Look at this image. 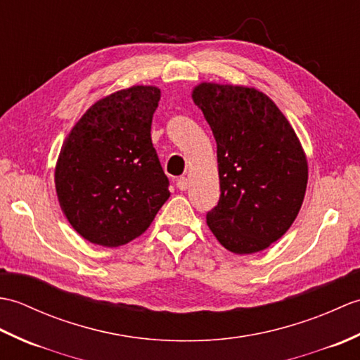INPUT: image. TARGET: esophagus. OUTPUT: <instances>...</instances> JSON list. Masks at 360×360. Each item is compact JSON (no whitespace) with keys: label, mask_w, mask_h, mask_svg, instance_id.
I'll return each mask as SVG.
<instances>
[{"label":"esophagus","mask_w":360,"mask_h":360,"mask_svg":"<svg viewBox=\"0 0 360 360\" xmlns=\"http://www.w3.org/2000/svg\"><path fill=\"white\" fill-rule=\"evenodd\" d=\"M176 187H178L181 192H184V190H187V187H188V181H187V178L186 176H181V178L176 181Z\"/></svg>","instance_id":"obj_1"}]
</instances>
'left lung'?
Returning a JSON list of instances; mask_svg holds the SVG:
<instances>
[{"instance_id":"1","label":"left lung","mask_w":360,"mask_h":360,"mask_svg":"<svg viewBox=\"0 0 360 360\" xmlns=\"http://www.w3.org/2000/svg\"><path fill=\"white\" fill-rule=\"evenodd\" d=\"M193 102L217 141L219 201L207 226L233 254H254L286 233L302 207L308 162L269 97L254 88L201 83Z\"/></svg>"}]
</instances>
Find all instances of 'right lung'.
Returning <instances> with one entry per match:
<instances>
[{
  "label": "right lung",
  "mask_w": 360,
  "mask_h": 360,
  "mask_svg": "<svg viewBox=\"0 0 360 360\" xmlns=\"http://www.w3.org/2000/svg\"><path fill=\"white\" fill-rule=\"evenodd\" d=\"M160 91L133 86L94 103L71 129L56 167L60 207L89 243L117 248L147 231L170 196L151 142Z\"/></svg>",
  "instance_id": "add662e5"
}]
</instances>
